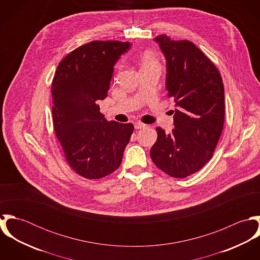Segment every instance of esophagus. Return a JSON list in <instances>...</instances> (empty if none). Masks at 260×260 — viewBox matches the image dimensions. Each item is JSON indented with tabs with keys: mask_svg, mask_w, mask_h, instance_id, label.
Listing matches in <instances>:
<instances>
[{
	"mask_svg": "<svg viewBox=\"0 0 260 260\" xmlns=\"http://www.w3.org/2000/svg\"><path fill=\"white\" fill-rule=\"evenodd\" d=\"M146 126H147L146 124H144V123H142V122H140V121L135 122V124H134L135 129H142V128H145Z\"/></svg>",
	"mask_w": 260,
	"mask_h": 260,
	"instance_id": "1",
	"label": "esophagus"
}]
</instances>
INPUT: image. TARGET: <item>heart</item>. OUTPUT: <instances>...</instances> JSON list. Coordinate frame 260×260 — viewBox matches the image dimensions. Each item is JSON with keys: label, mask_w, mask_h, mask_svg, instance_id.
<instances>
[{"label": "heart", "mask_w": 260, "mask_h": 260, "mask_svg": "<svg viewBox=\"0 0 260 260\" xmlns=\"http://www.w3.org/2000/svg\"><path fill=\"white\" fill-rule=\"evenodd\" d=\"M160 66L158 59L151 53L145 52L141 57V68H149Z\"/></svg>", "instance_id": "obj_1"}]
</instances>
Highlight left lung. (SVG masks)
Returning <instances> with one entry per match:
<instances>
[{"label": "left lung", "instance_id": "obj_1", "mask_svg": "<svg viewBox=\"0 0 260 260\" xmlns=\"http://www.w3.org/2000/svg\"><path fill=\"white\" fill-rule=\"evenodd\" d=\"M166 59V89L174 98V129L157 127L150 150L154 164L166 174L185 178L212 157L224 124V87L215 65L188 40L155 38Z\"/></svg>", "mask_w": 260, "mask_h": 260}]
</instances>
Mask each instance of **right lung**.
Masks as SVG:
<instances>
[{"label":"right lung","mask_w":260,"mask_h":260,"mask_svg":"<svg viewBox=\"0 0 260 260\" xmlns=\"http://www.w3.org/2000/svg\"><path fill=\"white\" fill-rule=\"evenodd\" d=\"M129 42L93 41L69 53L52 82L53 125L70 167L88 179H99L121 164L134 126L108 122L99 100L107 97L113 70Z\"/></svg>","instance_id":"add662e5"}]
</instances>
